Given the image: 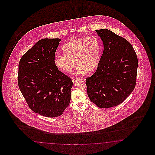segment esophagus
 <instances>
[{
  "instance_id": "esophagus-1",
  "label": "esophagus",
  "mask_w": 155,
  "mask_h": 155,
  "mask_svg": "<svg viewBox=\"0 0 155 155\" xmlns=\"http://www.w3.org/2000/svg\"><path fill=\"white\" fill-rule=\"evenodd\" d=\"M82 80V79H81V78H73L72 79V81H73V83H74L75 82L78 81H80V80Z\"/></svg>"
}]
</instances>
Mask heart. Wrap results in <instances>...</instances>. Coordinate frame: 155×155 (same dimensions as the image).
Returning a JSON list of instances; mask_svg holds the SVG:
<instances>
[{
	"mask_svg": "<svg viewBox=\"0 0 155 155\" xmlns=\"http://www.w3.org/2000/svg\"><path fill=\"white\" fill-rule=\"evenodd\" d=\"M64 53L57 54L54 62L57 68L70 74L78 64L77 73L85 75L99 65L101 57V44L94 36L70 40L62 47Z\"/></svg>",
	"mask_w": 155,
	"mask_h": 155,
	"instance_id": "b5f03b06",
	"label": "heart"
}]
</instances>
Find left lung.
<instances>
[{
  "mask_svg": "<svg viewBox=\"0 0 155 155\" xmlns=\"http://www.w3.org/2000/svg\"><path fill=\"white\" fill-rule=\"evenodd\" d=\"M103 44L97 69L86 78L90 100L99 108L122 103L136 85L138 61L131 44L111 31L96 30Z\"/></svg>",
  "mask_w": 155,
  "mask_h": 155,
  "instance_id": "obj_1",
  "label": "left lung"
}]
</instances>
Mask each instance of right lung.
Segmentation results:
<instances>
[{
	"mask_svg": "<svg viewBox=\"0 0 155 155\" xmlns=\"http://www.w3.org/2000/svg\"><path fill=\"white\" fill-rule=\"evenodd\" d=\"M61 41L60 38L41 39L19 62V89L29 108L47 117L61 115L71 101L72 81L54 62Z\"/></svg>",
	"mask_w": 155,
	"mask_h": 155,
	"instance_id": "add662e5",
	"label": "right lung"
}]
</instances>
